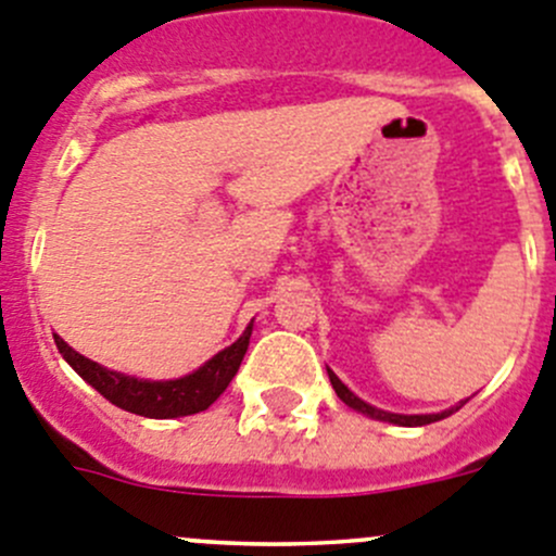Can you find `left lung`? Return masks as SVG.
Segmentation results:
<instances>
[{"label": "left lung", "instance_id": "8db88e82", "mask_svg": "<svg viewBox=\"0 0 556 556\" xmlns=\"http://www.w3.org/2000/svg\"><path fill=\"white\" fill-rule=\"evenodd\" d=\"M328 377H331V386L333 391H337V396L342 399L344 404H350L353 409H358V413L364 415H371V418H377V421H388V424H399V427H427V424H434V421H443V418H448L454 409H445V413H438V415H396V413H386V409H377L371 407V404H366L364 399L355 396L353 391H350L348 386H344L342 380H339L337 375H333L331 369H328Z\"/></svg>", "mask_w": 556, "mask_h": 556}]
</instances>
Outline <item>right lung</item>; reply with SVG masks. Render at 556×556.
<instances>
[{
    "instance_id": "1",
    "label": "right lung",
    "mask_w": 556,
    "mask_h": 556,
    "mask_svg": "<svg viewBox=\"0 0 556 556\" xmlns=\"http://www.w3.org/2000/svg\"><path fill=\"white\" fill-rule=\"evenodd\" d=\"M250 333L252 323L230 348H225L223 353L214 355L212 361H206L201 369L192 371V375L187 377H179V380L165 382L138 380V377L108 371L105 366L94 364V361L75 353V350L70 348L62 337H56V333H53V342H56L64 361H67L91 388H97L111 404L127 409V413L143 415V418H179V415L201 413L208 404L217 402L219 393L228 388V382L233 380L236 371H239L241 358H244L247 348H250Z\"/></svg>"
}]
</instances>
